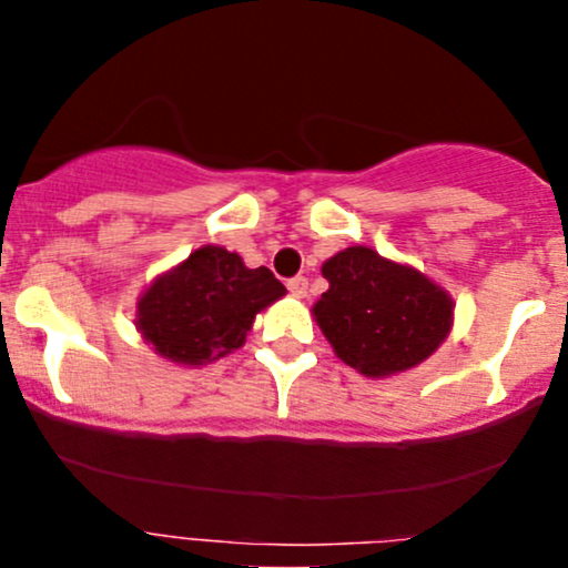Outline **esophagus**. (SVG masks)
I'll return each instance as SVG.
<instances>
[{
	"instance_id": "34e87169",
	"label": "esophagus",
	"mask_w": 568,
	"mask_h": 568,
	"mask_svg": "<svg viewBox=\"0 0 568 568\" xmlns=\"http://www.w3.org/2000/svg\"><path fill=\"white\" fill-rule=\"evenodd\" d=\"M306 288H310V280H306L304 275H296V277H291V280H288V291H291V296L304 298V296H306Z\"/></svg>"
}]
</instances>
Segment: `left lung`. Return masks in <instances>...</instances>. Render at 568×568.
<instances>
[{"mask_svg":"<svg viewBox=\"0 0 568 568\" xmlns=\"http://www.w3.org/2000/svg\"><path fill=\"white\" fill-rule=\"evenodd\" d=\"M328 291L315 321L344 363L366 376L419 366L452 331L448 293L410 270L355 245L323 264Z\"/></svg>","mask_w":568,"mask_h":568,"instance_id":"obj_1","label":"left lung"}]
</instances>
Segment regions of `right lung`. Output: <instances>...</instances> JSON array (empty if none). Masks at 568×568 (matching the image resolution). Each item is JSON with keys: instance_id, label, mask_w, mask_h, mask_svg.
Here are the masks:
<instances>
[{"instance_id": "1", "label": "right lung", "mask_w": 568, "mask_h": 568, "mask_svg": "<svg viewBox=\"0 0 568 568\" xmlns=\"http://www.w3.org/2000/svg\"><path fill=\"white\" fill-rule=\"evenodd\" d=\"M285 293L266 266L247 270L237 253L205 245L158 277L139 302V328L162 357L205 366L243 347L253 317Z\"/></svg>"}]
</instances>
